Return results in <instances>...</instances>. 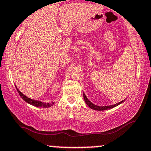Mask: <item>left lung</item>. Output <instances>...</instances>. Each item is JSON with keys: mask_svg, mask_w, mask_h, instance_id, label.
I'll use <instances>...</instances> for the list:
<instances>
[{"mask_svg": "<svg viewBox=\"0 0 151 151\" xmlns=\"http://www.w3.org/2000/svg\"><path fill=\"white\" fill-rule=\"evenodd\" d=\"M83 96H84V101H85L86 104H87L88 106H89V108H91V109H93V110H96V111H104V110H107V109H113L114 107L117 106L121 104L126 99V98L124 100H122L119 103L115 104H112V105H109V106H98L94 104H93L92 102L90 101L89 99L86 97V94L84 93V92H83Z\"/></svg>", "mask_w": 151, "mask_h": 151, "instance_id": "1", "label": "left lung"}]
</instances>
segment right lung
<instances>
[{"label": "right lung", "instance_id": "obj_1", "mask_svg": "<svg viewBox=\"0 0 151 151\" xmlns=\"http://www.w3.org/2000/svg\"><path fill=\"white\" fill-rule=\"evenodd\" d=\"M15 87H16L17 91H18V92L19 93V94H20V96H21L22 99H23L25 102L28 103L29 104L35 106H36V107H40V108H50V107H51L52 106H53L54 104H55V102L54 101L46 103V102H43L41 101H37V100L32 99L26 96L25 95H24L22 92H20V91L18 89V87H17L16 86H15Z\"/></svg>", "mask_w": 151, "mask_h": 151}]
</instances>
